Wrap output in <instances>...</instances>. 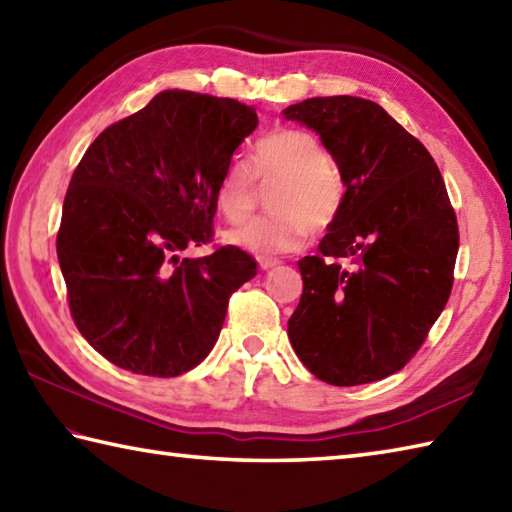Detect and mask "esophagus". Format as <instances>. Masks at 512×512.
<instances>
[{
    "label": "esophagus",
    "mask_w": 512,
    "mask_h": 512,
    "mask_svg": "<svg viewBox=\"0 0 512 512\" xmlns=\"http://www.w3.org/2000/svg\"><path fill=\"white\" fill-rule=\"evenodd\" d=\"M258 265H260V269H272L276 265H281V260H278V258H258Z\"/></svg>",
    "instance_id": "34e87169"
}]
</instances>
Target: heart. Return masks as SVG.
<instances>
[{"instance_id": "b5f03b06", "label": "heart", "mask_w": 512, "mask_h": 512, "mask_svg": "<svg viewBox=\"0 0 512 512\" xmlns=\"http://www.w3.org/2000/svg\"><path fill=\"white\" fill-rule=\"evenodd\" d=\"M258 178H283L272 198L276 214L258 216L227 234V243L258 258L301 247L312 225L323 229L339 214L343 182L312 133L278 129L256 142ZM256 177L245 158L229 160L216 189V205L227 220H243L254 205Z\"/></svg>"}]
</instances>
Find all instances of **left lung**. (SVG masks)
Returning <instances> with one entry per match:
<instances>
[{
  "mask_svg": "<svg viewBox=\"0 0 512 512\" xmlns=\"http://www.w3.org/2000/svg\"><path fill=\"white\" fill-rule=\"evenodd\" d=\"M283 115L321 136L345 185L321 254L298 260L303 294L287 336L316 379L381 381L417 354L448 303L455 209L428 149L376 102L310 98Z\"/></svg>",
  "mask_w": 512,
  "mask_h": 512,
  "instance_id": "left-lung-1",
  "label": "left lung"
}]
</instances>
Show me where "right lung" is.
<instances>
[{"mask_svg": "<svg viewBox=\"0 0 512 512\" xmlns=\"http://www.w3.org/2000/svg\"><path fill=\"white\" fill-rule=\"evenodd\" d=\"M256 124L252 106L173 89L86 149L57 260L77 330L106 361L165 379L216 345L229 296L256 276V260L234 245L178 254L214 236L220 176Z\"/></svg>", "mask_w": 512, "mask_h": 512, "instance_id": "obj_1", "label": "right lung"}]
</instances>
